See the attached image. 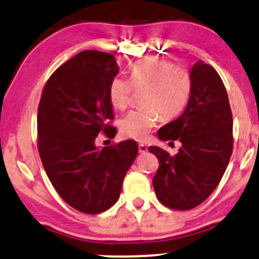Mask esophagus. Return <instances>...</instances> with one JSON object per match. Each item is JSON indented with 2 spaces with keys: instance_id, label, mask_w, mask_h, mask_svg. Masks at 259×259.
Wrapping results in <instances>:
<instances>
[{
  "instance_id": "34e87169",
  "label": "esophagus",
  "mask_w": 259,
  "mask_h": 259,
  "mask_svg": "<svg viewBox=\"0 0 259 259\" xmlns=\"http://www.w3.org/2000/svg\"><path fill=\"white\" fill-rule=\"evenodd\" d=\"M138 149H139V153H141V154H145L148 151V147H147V145H144V144H139Z\"/></svg>"
}]
</instances>
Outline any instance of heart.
<instances>
[{
	"instance_id": "heart-1",
	"label": "heart",
	"mask_w": 259,
	"mask_h": 259,
	"mask_svg": "<svg viewBox=\"0 0 259 259\" xmlns=\"http://www.w3.org/2000/svg\"><path fill=\"white\" fill-rule=\"evenodd\" d=\"M133 88L144 90L142 104L145 108L132 110L120 121L124 138L144 141L156 126L160 114L173 118L185 108L193 91L189 70L159 59L139 60L130 70V81L116 76L109 86V99L115 108L128 106Z\"/></svg>"
}]
</instances>
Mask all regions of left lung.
<instances>
[{
    "instance_id": "1",
    "label": "left lung",
    "mask_w": 259,
    "mask_h": 259,
    "mask_svg": "<svg viewBox=\"0 0 259 259\" xmlns=\"http://www.w3.org/2000/svg\"><path fill=\"white\" fill-rule=\"evenodd\" d=\"M193 91L183 114L157 131L161 141H179L175 156L149 147L160 166L153 178L159 201L173 209H191L217 188L233 153V115L223 81L199 60L190 70Z\"/></svg>"
}]
</instances>
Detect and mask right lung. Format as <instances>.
Listing matches in <instances>:
<instances>
[{
	"label": "right lung",
	"mask_w": 259,
	"mask_h": 259,
	"mask_svg": "<svg viewBox=\"0 0 259 259\" xmlns=\"http://www.w3.org/2000/svg\"><path fill=\"white\" fill-rule=\"evenodd\" d=\"M116 58L83 51L48 78L37 111V147L52 185L68 205L87 214L110 208L138 154L135 141L97 148L100 132L115 137L109 86Z\"/></svg>",
	"instance_id": "right-lung-1"
}]
</instances>
